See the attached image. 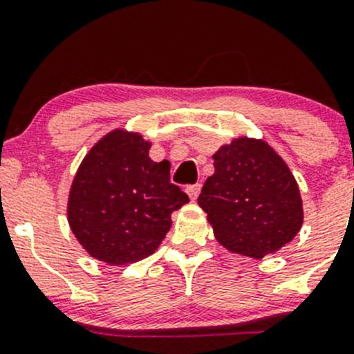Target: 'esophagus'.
Listing matches in <instances>:
<instances>
[{
    "mask_svg": "<svg viewBox=\"0 0 354 354\" xmlns=\"http://www.w3.org/2000/svg\"><path fill=\"white\" fill-rule=\"evenodd\" d=\"M187 194L192 201H195L198 197V194H201V185H190V187H187Z\"/></svg>",
    "mask_w": 354,
    "mask_h": 354,
    "instance_id": "34e87169",
    "label": "esophagus"
}]
</instances>
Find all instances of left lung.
<instances>
[{"instance_id": "obj_1", "label": "left lung", "mask_w": 354, "mask_h": 354, "mask_svg": "<svg viewBox=\"0 0 354 354\" xmlns=\"http://www.w3.org/2000/svg\"><path fill=\"white\" fill-rule=\"evenodd\" d=\"M198 205L223 247L254 259L286 245L303 225L296 180L261 140L236 138L216 152L214 174L205 180Z\"/></svg>"}]
</instances>
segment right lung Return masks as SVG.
Instances as JSON below:
<instances>
[{"instance_id": "1", "label": "right lung", "mask_w": 354, "mask_h": 354, "mask_svg": "<svg viewBox=\"0 0 354 354\" xmlns=\"http://www.w3.org/2000/svg\"><path fill=\"white\" fill-rule=\"evenodd\" d=\"M150 143L121 129L102 138L79 166L68 195L71 230L109 264L150 256L171 228V212L188 195L169 181V162H153Z\"/></svg>"}]
</instances>
